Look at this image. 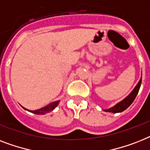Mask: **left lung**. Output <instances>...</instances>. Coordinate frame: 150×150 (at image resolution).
<instances>
[{
  "label": "left lung",
  "mask_w": 150,
  "mask_h": 150,
  "mask_svg": "<svg viewBox=\"0 0 150 150\" xmlns=\"http://www.w3.org/2000/svg\"><path fill=\"white\" fill-rule=\"evenodd\" d=\"M141 83H142V79H140V81H139V83L137 84V86H136L133 91H132L131 93H130L129 96L126 97L125 99L120 102V103H118L117 105H115V106H113L112 108H110L109 109H105V112H121L122 111H124L125 109H126L130 105L133 103V101L136 98V96L138 94L139 90V88H140Z\"/></svg>",
  "instance_id": "8db88e82"
}]
</instances>
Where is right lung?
I'll return each mask as SVG.
<instances>
[{
    "label": "right lung",
    "mask_w": 150,
    "mask_h": 150,
    "mask_svg": "<svg viewBox=\"0 0 150 150\" xmlns=\"http://www.w3.org/2000/svg\"><path fill=\"white\" fill-rule=\"evenodd\" d=\"M58 102H54V103H50L49 105H46V106L43 107V108H41V109H37V110H28V111L29 112H31L35 113V114H45V113L48 112H50V111L53 110V109H54L57 105H58ZM23 108H24V107H23ZM26 110H28V109H26Z\"/></svg>",
    "instance_id": "right-lung-1"
}]
</instances>
